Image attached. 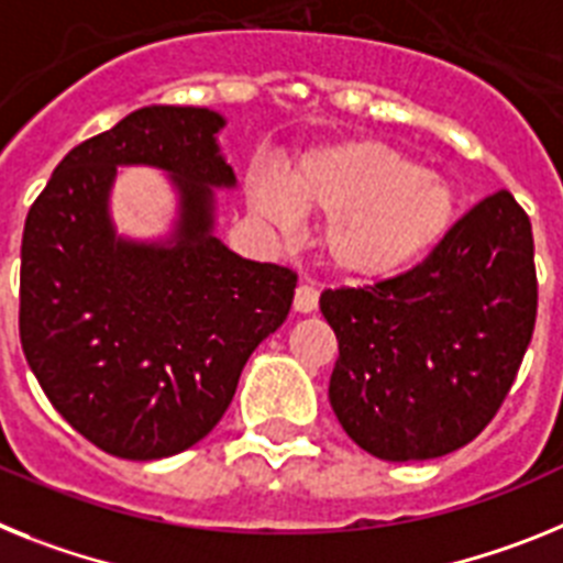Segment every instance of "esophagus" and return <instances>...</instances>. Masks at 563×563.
Segmentation results:
<instances>
[{"mask_svg": "<svg viewBox=\"0 0 563 563\" xmlns=\"http://www.w3.org/2000/svg\"><path fill=\"white\" fill-rule=\"evenodd\" d=\"M317 300H320V291L311 283H300L295 288V311H300V314H311L317 309Z\"/></svg>", "mask_w": 563, "mask_h": 563, "instance_id": "esophagus-1", "label": "esophagus"}]
</instances>
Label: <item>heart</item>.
Segmentation results:
<instances>
[{
    "label": "heart",
    "mask_w": 563,
    "mask_h": 563,
    "mask_svg": "<svg viewBox=\"0 0 563 563\" xmlns=\"http://www.w3.org/2000/svg\"><path fill=\"white\" fill-rule=\"evenodd\" d=\"M252 212L288 234L297 209L325 218L320 246L334 272L379 280L413 266L451 229L456 192L442 175L383 141L354 139L302 155L288 192L268 175L249 184Z\"/></svg>",
    "instance_id": "b5f03b06"
}]
</instances>
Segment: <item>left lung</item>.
<instances>
[{
    "label": "left lung",
    "instance_id": "1",
    "mask_svg": "<svg viewBox=\"0 0 563 563\" xmlns=\"http://www.w3.org/2000/svg\"><path fill=\"white\" fill-rule=\"evenodd\" d=\"M340 356L329 399L363 451L388 462L453 453L510 394L536 329L530 218L507 189L464 212L422 263L363 288H325Z\"/></svg>",
    "mask_w": 563,
    "mask_h": 563
}]
</instances>
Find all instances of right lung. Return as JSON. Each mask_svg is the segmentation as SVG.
Returning a JSON list of instances; mask_svg holds the SVG:
<instances>
[{
  "mask_svg": "<svg viewBox=\"0 0 563 563\" xmlns=\"http://www.w3.org/2000/svg\"><path fill=\"white\" fill-rule=\"evenodd\" d=\"M207 107H141L81 141L33 200L22 234L19 336L53 408L110 456H175L221 422L252 351L275 334L297 275L212 234V187H234ZM174 175L169 244L114 238V166Z\"/></svg>",
  "mask_w": 563,
  "mask_h": 563,
  "instance_id": "add662e5",
  "label": "right lung"
}]
</instances>
